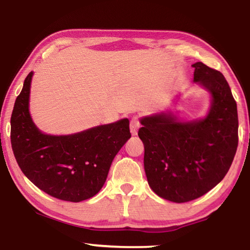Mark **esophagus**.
<instances>
[{"label": "esophagus", "instance_id": "1", "mask_svg": "<svg viewBox=\"0 0 250 250\" xmlns=\"http://www.w3.org/2000/svg\"><path fill=\"white\" fill-rule=\"evenodd\" d=\"M140 126H141V123H140V120H138V117L136 116L132 117V120H130V125H129L132 135H137V130L140 128Z\"/></svg>", "mask_w": 250, "mask_h": 250}]
</instances>
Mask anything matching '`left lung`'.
Returning a JSON list of instances; mask_svg holds the SVG:
<instances>
[{
  "label": "left lung",
  "instance_id": "1",
  "mask_svg": "<svg viewBox=\"0 0 250 250\" xmlns=\"http://www.w3.org/2000/svg\"><path fill=\"white\" fill-rule=\"evenodd\" d=\"M194 82L212 96L208 116L191 123L159 114L141 120L144 168L151 189L178 203L198 199L225 178L238 146L237 104L220 71L192 64Z\"/></svg>",
  "mask_w": 250,
  "mask_h": 250
}]
</instances>
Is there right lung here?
I'll use <instances>...</instances> for the list:
<instances>
[{"instance_id":"1","label":"right lung","mask_w":250,"mask_h":250,"mask_svg":"<svg viewBox=\"0 0 250 250\" xmlns=\"http://www.w3.org/2000/svg\"><path fill=\"white\" fill-rule=\"evenodd\" d=\"M26 76L11 116V144L21 171L34 186L53 198L79 202L97 194L115 155L130 138L127 118L72 135H45L29 114Z\"/></svg>"}]
</instances>
